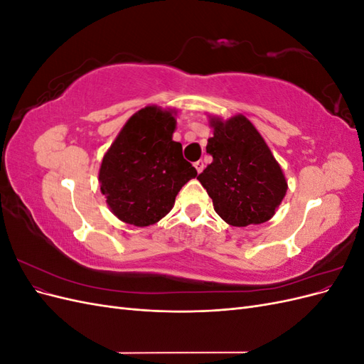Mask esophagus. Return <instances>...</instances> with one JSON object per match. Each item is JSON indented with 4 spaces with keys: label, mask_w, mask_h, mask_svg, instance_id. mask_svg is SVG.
Listing matches in <instances>:
<instances>
[{
    "label": "esophagus",
    "mask_w": 364,
    "mask_h": 364,
    "mask_svg": "<svg viewBox=\"0 0 364 364\" xmlns=\"http://www.w3.org/2000/svg\"><path fill=\"white\" fill-rule=\"evenodd\" d=\"M194 167H196L197 173H202L205 168V164H203V161H197V162H194Z\"/></svg>",
    "instance_id": "obj_1"
}]
</instances>
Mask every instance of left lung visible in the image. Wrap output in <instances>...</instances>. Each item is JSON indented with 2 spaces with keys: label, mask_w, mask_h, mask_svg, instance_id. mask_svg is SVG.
<instances>
[{
  "label": "left lung",
  "mask_w": 364,
  "mask_h": 364,
  "mask_svg": "<svg viewBox=\"0 0 364 364\" xmlns=\"http://www.w3.org/2000/svg\"><path fill=\"white\" fill-rule=\"evenodd\" d=\"M211 124L214 136L208 139L206 153L213 162L197 179L213 199L215 213L240 228L267 222L287 193L279 164L246 117L213 118Z\"/></svg>",
  "instance_id": "left-lung-1"
}]
</instances>
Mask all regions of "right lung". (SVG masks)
Instances as JSON below:
<instances>
[{
    "mask_svg": "<svg viewBox=\"0 0 364 364\" xmlns=\"http://www.w3.org/2000/svg\"><path fill=\"white\" fill-rule=\"evenodd\" d=\"M171 111L147 106L129 118L103 158L98 181L112 213L134 226L167 215L182 186L197 171L173 141Z\"/></svg>",
    "mask_w": 364,
    "mask_h": 364,
    "instance_id": "1",
    "label": "right lung"
}]
</instances>
